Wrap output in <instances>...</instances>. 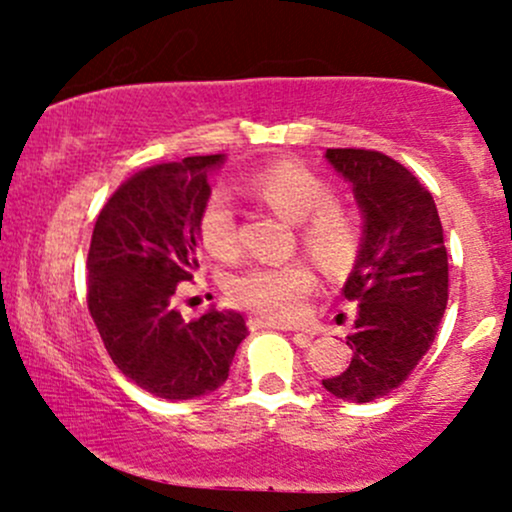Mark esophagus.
Returning <instances> with one entry per match:
<instances>
[{
    "label": "esophagus",
    "instance_id": "34e87169",
    "mask_svg": "<svg viewBox=\"0 0 512 512\" xmlns=\"http://www.w3.org/2000/svg\"><path fill=\"white\" fill-rule=\"evenodd\" d=\"M248 325H250V330H286V327L279 325V322L262 320V317H250ZM293 339H296V344L308 346L310 339H313V337H308V334H303V332H296V334H293Z\"/></svg>",
    "mask_w": 512,
    "mask_h": 512
}]
</instances>
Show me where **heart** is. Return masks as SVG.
Here are the masks:
<instances>
[{"label":"heart","instance_id":"obj_1","mask_svg":"<svg viewBox=\"0 0 512 512\" xmlns=\"http://www.w3.org/2000/svg\"><path fill=\"white\" fill-rule=\"evenodd\" d=\"M250 190L281 216L298 223L301 243L327 272L354 269L363 250V226L356 214L339 207L334 187L310 168L281 161L257 170ZM199 240L214 257L231 260L240 250L238 211L226 187H214L197 216ZM315 289L308 262H260L240 269L226 281L228 301L272 322H293L305 313Z\"/></svg>","mask_w":512,"mask_h":512}]
</instances>
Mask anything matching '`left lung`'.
I'll return each instance as SVG.
<instances>
[{"instance_id": "1", "label": "left lung", "mask_w": 512, "mask_h": 512, "mask_svg": "<svg viewBox=\"0 0 512 512\" xmlns=\"http://www.w3.org/2000/svg\"><path fill=\"white\" fill-rule=\"evenodd\" d=\"M354 182L363 250L342 296L358 303L349 368L322 380L346 402H373L409 378L436 339L448 305V252L431 192L395 158L370 149H327Z\"/></svg>"}]
</instances>
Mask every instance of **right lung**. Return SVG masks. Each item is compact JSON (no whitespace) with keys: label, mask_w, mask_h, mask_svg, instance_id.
Segmentation results:
<instances>
[{"label":"right lung","mask_w":512,"mask_h":512,"mask_svg":"<svg viewBox=\"0 0 512 512\" xmlns=\"http://www.w3.org/2000/svg\"><path fill=\"white\" fill-rule=\"evenodd\" d=\"M221 154L134 173L96 219L88 248V313L122 375L161 399L209 395L228 378L248 327L233 310L187 322L175 291L199 267L197 216Z\"/></svg>","instance_id":"1"}]
</instances>
